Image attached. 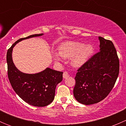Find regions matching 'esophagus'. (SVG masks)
I'll list each match as a JSON object with an SVG mask.
<instances>
[{"instance_id": "esophagus-1", "label": "esophagus", "mask_w": 126, "mask_h": 126, "mask_svg": "<svg viewBox=\"0 0 126 126\" xmlns=\"http://www.w3.org/2000/svg\"><path fill=\"white\" fill-rule=\"evenodd\" d=\"M69 76V74L68 73V72L67 71H64V72H63V77L64 79H66L67 77H68Z\"/></svg>"}]
</instances>
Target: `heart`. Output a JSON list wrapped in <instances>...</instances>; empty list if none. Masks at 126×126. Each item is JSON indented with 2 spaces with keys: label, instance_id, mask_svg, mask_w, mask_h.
I'll return each instance as SVG.
<instances>
[{
  "label": "heart",
  "instance_id": "obj_1",
  "mask_svg": "<svg viewBox=\"0 0 126 126\" xmlns=\"http://www.w3.org/2000/svg\"><path fill=\"white\" fill-rule=\"evenodd\" d=\"M93 47L91 44L85 45L83 43L76 41H66L60 46L58 54L54 53L56 60H61V57L70 58L71 63L74 67H80L88 60L93 52Z\"/></svg>",
  "mask_w": 126,
  "mask_h": 126
}]
</instances>
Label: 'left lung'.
<instances>
[{
  "instance_id": "1",
  "label": "left lung",
  "mask_w": 126,
  "mask_h": 126,
  "mask_svg": "<svg viewBox=\"0 0 126 126\" xmlns=\"http://www.w3.org/2000/svg\"><path fill=\"white\" fill-rule=\"evenodd\" d=\"M100 51L77 70L74 96L84 105L96 104L109 95L119 71L116 50L110 40L99 36Z\"/></svg>"
}]
</instances>
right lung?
I'll return each instance as SVG.
<instances>
[{"mask_svg": "<svg viewBox=\"0 0 126 126\" xmlns=\"http://www.w3.org/2000/svg\"><path fill=\"white\" fill-rule=\"evenodd\" d=\"M43 35L35 34L18 39L11 46L7 54L8 77L11 87L23 101L35 107H45L52 102L56 86L63 80V72L47 68L36 74L23 73L14 64L12 51L14 46L19 42Z\"/></svg>", "mask_w": 126, "mask_h": 126, "instance_id": "add662e5", "label": "right lung"}]
</instances>
